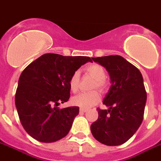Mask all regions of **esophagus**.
I'll return each instance as SVG.
<instances>
[{"mask_svg": "<svg viewBox=\"0 0 161 161\" xmlns=\"http://www.w3.org/2000/svg\"><path fill=\"white\" fill-rule=\"evenodd\" d=\"M86 111H87L86 108H80V112H81V113H85Z\"/></svg>", "mask_w": 161, "mask_h": 161, "instance_id": "esophagus-1", "label": "esophagus"}]
</instances>
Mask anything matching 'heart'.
Segmentation results:
<instances>
[{
	"label": "heart",
	"instance_id": "b5f03b06",
	"mask_svg": "<svg viewBox=\"0 0 161 161\" xmlns=\"http://www.w3.org/2000/svg\"><path fill=\"white\" fill-rule=\"evenodd\" d=\"M86 71L88 74L92 76L96 82L94 84L93 89H99L104 90L107 88L106 78V71L102 65L98 64H92L87 66ZM79 85V73L76 71L71 75L69 79V88L72 92H77ZM101 96L98 91H92L89 93H81L75 96L71 99V103L75 106L80 107L82 108H89L96 104L100 101Z\"/></svg>",
	"mask_w": 161,
	"mask_h": 161
}]
</instances>
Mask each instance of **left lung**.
Masks as SVG:
<instances>
[{"label": "left lung", "instance_id": "1", "mask_svg": "<svg viewBox=\"0 0 161 161\" xmlns=\"http://www.w3.org/2000/svg\"><path fill=\"white\" fill-rule=\"evenodd\" d=\"M107 69L111 87L103 100L108 109L98 110V119L91 125L92 135L101 143L119 146L135 134L143 119L147 101L142 73L119 55L92 58Z\"/></svg>", "mask_w": 161, "mask_h": 161}]
</instances>
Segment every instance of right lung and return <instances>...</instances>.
<instances>
[{"instance_id": "add662e5", "label": "right lung", "mask_w": 161, "mask_h": 161, "mask_svg": "<svg viewBox=\"0 0 161 161\" xmlns=\"http://www.w3.org/2000/svg\"><path fill=\"white\" fill-rule=\"evenodd\" d=\"M92 61L86 56L45 53L22 71L15 95L20 122L31 136L53 142L68 134L78 107L58 108L70 98L69 79L81 65Z\"/></svg>"}]
</instances>
